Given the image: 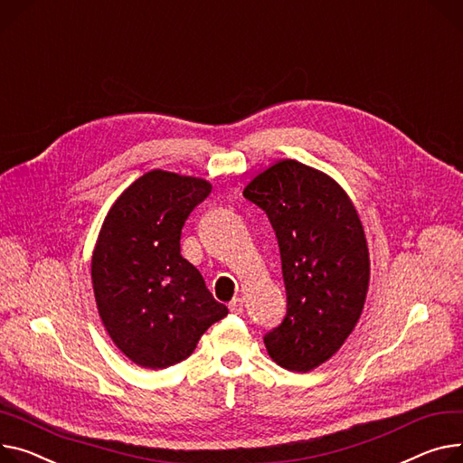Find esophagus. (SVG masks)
I'll return each instance as SVG.
<instances>
[{
    "mask_svg": "<svg viewBox=\"0 0 463 463\" xmlns=\"http://www.w3.org/2000/svg\"><path fill=\"white\" fill-rule=\"evenodd\" d=\"M230 311L232 313H242V298H239V297H235L232 302H230Z\"/></svg>",
    "mask_w": 463,
    "mask_h": 463,
    "instance_id": "1",
    "label": "esophagus"
}]
</instances>
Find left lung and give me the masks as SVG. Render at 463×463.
<instances>
[{"label": "left lung", "mask_w": 463, "mask_h": 463, "mask_svg": "<svg viewBox=\"0 0 463 463\" xmlns=\"http://www.w3.org/2000/svg\"><path fill=\"white\" fill-rule=\"evenodd\" d=\"M274 228L288 313L265 334L270 358L307 373L341 348L362 315L369 289V248L362 221L330 175L293 159L246 185Z\"/></svg>", "instance_id": "left-lung-1"}]
</instances>
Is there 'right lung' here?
<instances>
[{
  "label": "right lung",
  "instance_id": "add662e5",
  "mask_svg": "<svg viewBox=\"0 0 463 463\" xmlns=\"http://www.w3.org/2000/svg\"><path fill=\"white\" fill-rule=\"evenodd\" d=\"M211 193L198 177L152 170L113 203L92 254V286L105 330L146 369L184 362L228 315L180 252L182 228Z\"/></svg>",
  "mask_w": 463,
  "mask_h": 463
}]
</instances>
